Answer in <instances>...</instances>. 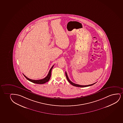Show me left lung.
Segmentation results:
<instances>
[{
  "label": "left lung",
  "mask_w": 123,
  "mask_h": 123,
  "mask_svg": "<svg viewBox=\"0 0 123 123\" xmlns=\"http://www.w3.org/2000/svg\"><path fill=\"white\" fill-rule=\"evenodd\" d=\"M65 75L66 76V77H67V80L72 85L74 86H77V87H87V86H91L93 85V84H95L96 83H94V84H90V85H79V84H74V83L72 82V81H70V79H69V78H68V76H67V72H65Z\"/></svg>",
  "instance_id": "8db88e82"
}]
</instances>
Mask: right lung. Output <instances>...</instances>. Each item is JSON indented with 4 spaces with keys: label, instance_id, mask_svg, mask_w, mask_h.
<instances>
[{
    "label": "right lung",
    "instance_id": "right-lung-1",
    "mask_svg": "<svg viewBox=\"0 0 123 123\" xmlns=\"http://www.w3.org/2000/svg\"><path fill=\"white\" fill-rule=\"evenodd\" d=\"M54 65H53L52 67H51V69H50L49 71V72L48 74L47 75V76L45 77V78L43 79H40V80H32V79H30L29 78H27L26 76H25V75H24V76H25V78H26V79H27L29 81H31V82L34 83L35 84H44L45 83L48 82L51 76V70L54 67Z\"/></svg>",
    "mask_w": 123,
    "mask_h": 123
}]
</instances>
